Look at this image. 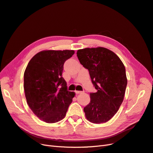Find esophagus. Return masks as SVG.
<instances>
[{"label": "esophagus", "mask_w": 153, "mask_h": 153, "mask_svg": "<svg viewBox=\"0 0 153 153\" xmlns=\"http://www.w3.org/2000/svg\"><path fill=\"white\" fill-rule=\"evenodd\" d=\"M75 93L76 94H81V93H82V91H75Z\"/></svg>", "instance_id": "esophagus-1"}]
</instances>
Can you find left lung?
<instances>
[{"mask_svg":"<svg viewBox=\"0 0 153 153\" xmlns=\"http://www.w3.org/2000/svg\"><path fill=\"white\" fill-rule=\"evenodd\" d=\"M77 57L89 71L96 92H91V101L84 110L88 121L107 122L122 104L127 85L126 69L117 55L103 47L78 50Z\"/></svg>","mask_w":153,"mask_h":153,"instance_id":"left-lung-1","label":"left lung"}]
</instances>
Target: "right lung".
Here are the masks:
<instances>
[{"mask_svg":"<svg viewBox=\"0 0 153 153\" xmlns=\"http://www.w3.org/2000/svg\"><path fill=\"white\" fill-rule=\"evenodd\" d=\"M74 50H45L36 54L24 73V91L32 112L47 123L60 121L66 116L75 92L67 90L62 76L64 64Z\"/></svg>","mask_w":153,"mask_h":153,"instance_id":"right-lung-1","label":"right lung"}]
</instances>
